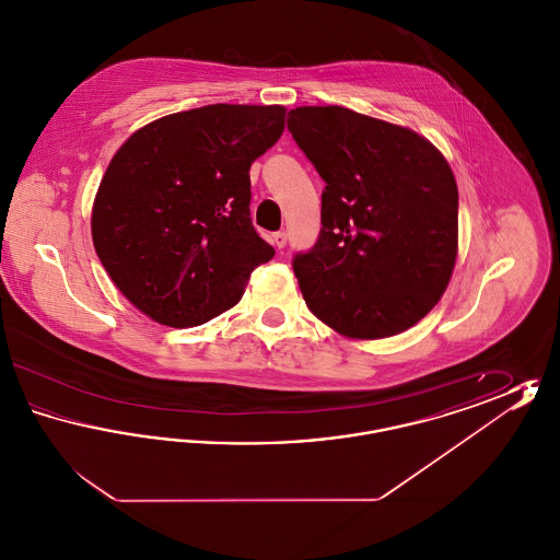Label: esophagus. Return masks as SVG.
I'll return each instance as SVG.
<instances>
[{"mask_svg": "<svg viewBox=\"0 0 560 560\" xmlns=\"http://www.w3.org/2000/svg\"><path fill=\"white\" fill-rule=\"evenodd\" d=\"M270 243H272L277 249H283V247L288 245V235H285L283 231H279V233H272V235H270Z\"/></svg>", "mask_w": 560, "mask_h": 560, "instance_id": "obj_1", "label": "esophagus"}]
</instances>
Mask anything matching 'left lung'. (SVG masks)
Here are the masks:
<instances>
[{
    "label": "left lung",
    "mask_w": 560,
    "mask_h": 560,
    "mask_svg": "<svg viewBox=\"0 0 560 560\" xmlns=\"http://www.w3.org/2000/svg\"><path fill=\"white\" fill-rule=\"evenodd\" d=\"M288 130L315 165L320 233L295 254L311 313L357 340L424 319L457 256V185L424 136L345 107H298Z\"/></svg>",
    "instance_id": "1"
}]
</instances>
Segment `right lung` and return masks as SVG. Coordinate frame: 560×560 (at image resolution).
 <instances>
[{"label": "right lung", "instance_id": "obj_1", "mask_svg": "<svg viewBox=\"0 0 560 560\" xmlns=\"http://www.w3.org/2000/svg\"><path fill=\"white\" fill-rule=\"evenodd\" d=\"M283 128L279 105H208L119 147L94 199L92 241L140 313L195 327L240 302L252 270L275 256L249 218V165Z\"/></svg>", "mask_w": 560, "mask_h": 560}]
</instances>
